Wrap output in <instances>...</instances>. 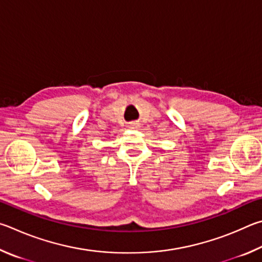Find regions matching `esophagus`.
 I'll return each mask as SVG.
<instances>
[{"label":"esophagus","instance_id":"34e87169","mask_svg":"<svg viewBox=\"0 0 262 262\" xmlns=\"http://www.w3.org/2000/svg\"><path fill=\"white\" fill-rule=\"evenodd\" d=\"M139 125H140V124H139V122H131L130 123V125H128V127H130V128H138L139 127Z\"/></svg>","mask_w":262,"mask_h":262}]
</instances>
